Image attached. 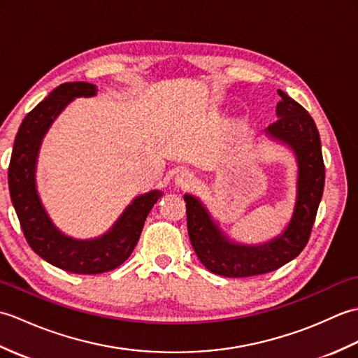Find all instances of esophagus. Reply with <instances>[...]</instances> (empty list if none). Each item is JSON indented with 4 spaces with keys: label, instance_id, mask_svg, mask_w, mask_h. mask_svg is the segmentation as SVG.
I'll list each match as a JSON object with an SVG mask.
<instances>
[{
    "label": "esophagus",
    "instance_id": "obj_1",
    "mask_svg": "<svg viewBox=\"0 0 358 358\" xmlns=\"http://www.w3.org/2000/svg\"><path fill=\"white\" fill-rule=\"evenodd\" d=\"M194 183H195V178L189 171H180L177 175H175V185L181 189L191 187L194 186Z\"/></svg>",
    "mask_w": 358,
    "mask_h": 358
}]
</instances>
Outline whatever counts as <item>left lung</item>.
<instances>
[{"label":"left lung","instance_id":"1","mask_svg":"<svg viewBox=\"0 0 358 358\" xmlns=\"http://www.w3.org/2000/svg\"><path fill=\"white\" fill-rule=\"evenodd\" d=\"M278 120L266 127L264 134L291 150L296 164L294 210L281 234L258 245L235 241L220 227L199 196H183L192 248L204 268L217 275L240 278L272 272L294 260L309 240L324 187L320 134L303 106L283 90H278Z\"/></svg>","mask_w":358,"mask_h":358}]
</instances>
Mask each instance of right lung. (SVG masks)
Segmentation results:
<instances>
[{
    "label": "right lung",
    "mask_w": 358,
    "mask_h": 358,
    "mask_svg": "<svg viewBox=\"0 0 358 358\" xmlns=\"http://www.w3.org/2000/svg\"><path fill=\"white\" fill-rule=\"evenodd\" d=\"M96 90L95 85L85 81L64 83L53 89L22 120L9 164L10 199L29 246L57 268L85 275L115 269L131 257L148 214L163 195L154 189L135 196L109 231L95 238H73L52 222L36 187V164L43 140L67 104L80 96H95Z\"/></svg>",
    "instance_id": "1"
}]
</instances>
